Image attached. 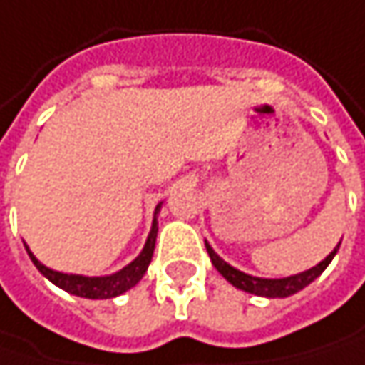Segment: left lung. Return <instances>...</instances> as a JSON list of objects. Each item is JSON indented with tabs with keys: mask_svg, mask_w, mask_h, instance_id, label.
<instances>
[{
	"mask_svg": "<svg viewBox=\"0 0 365 365\" xmlns=\"http://www.w3.org/2000/svg\"><path fill=\"white\" fill-rule=\"evenodd\" d=\"M339 245H341V243H339ZM339 245L334 247V251H330L318 266H314V268H309V270H305V272L295 274V276H287V278H257V276H249V274L241 272V270H237V268H232V266H228L220 255L210 247V243L205 241V249H207V253H210V259H212L214 268H216L232 287H237V289H241V291H245V293H251V295L272 297V299L274 297H289V295L297 293L301 289H305L309 282H314L320 274L324 272L326 266L332 262V257H334L336 251H339Z\"/></svg>",
	"mask_w": 365,
	"mask_h": 365,
	"instance_id": "8db88e82",
	"label": "left lung"
}]
</instances>
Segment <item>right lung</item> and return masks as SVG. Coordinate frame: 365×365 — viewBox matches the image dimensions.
<instances>
[{
    "label": "right lung",
    "instance_id": "right-lung-1",
    "mask_svg": "<svg viewBox=\"0 0 365 365\" xmlns=\"http://www.w3.org/2000/svg\"><path fill=\"white\" fill-rule=\"evenodd\" d=\"M160 207H162V203L155 207V216H158ZM155 216H153V224H151L149 237L145 241L143 251L126 268H122L116 274H110V276H81V274L56 272V270L43 266L26 245L24 247L29 251V257L33 259V264L37 266V270L47 280H51L56 287L68 291L70 295L85 297V299H112V297H118V295L126 293L128 289H133L143 278V274L147 272L149 262L153 257V249H155V237H158V220H155Z\"/></svg>",
    "mask_w": 365,
    "mask_h": 365
}]
</instances>
